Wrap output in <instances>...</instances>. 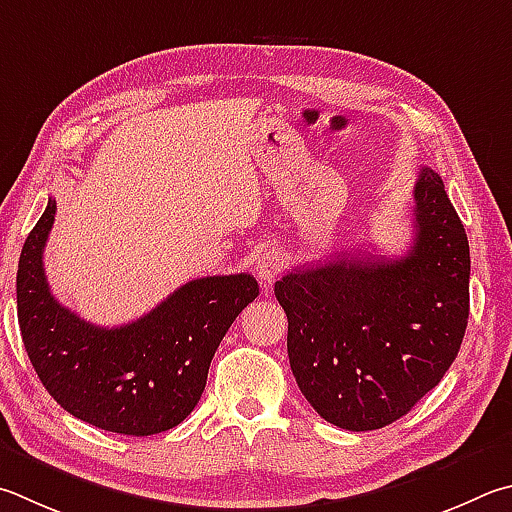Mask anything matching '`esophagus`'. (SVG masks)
Masks as SVG:
<instances>
[{
	"label": "esophagus",
	"mask_w": 512,
	"mask_h": 512,
	"mask_svg": "<svg viewBox=\"0 0 512 512\" xmlns=\"http://www.w3.org/2000/svg\"><path fill=\"white\" fill-rule=\"evenodd\" d=\"M284 268V259L275 253V250H264L262 255L257 257L255 262V271H257V277L262 280L264 286L273 284L275 277L282 273Z\"/></svg>",
	"instance_id": "esophagus-1"
}]
</instances>
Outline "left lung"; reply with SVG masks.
I'll use <instances>...</instances> for the list:
<instances>
[{"instance_id": "left-lung-1", "label": "left lung", "mask_w": 512, "mask_h": 512, "mask_svg": "<svg viewBox=\"0 0 512 512\" xmlns=\"http://www.w3.org/2000/svg\"><path fill=\"white\" fill-rule=\"evenodd\" d=\"M414 244L403 257L349 255L284 275L297 387L351 432L405 416L457 358L470 313V246L441 176L414 185Z\"/></svg>"}]
</instances>
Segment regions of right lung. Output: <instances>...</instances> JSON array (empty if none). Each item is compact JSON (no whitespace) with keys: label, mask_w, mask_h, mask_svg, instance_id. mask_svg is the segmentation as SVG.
I'll list each match as a JSON object with an SVG mask.
<instances>
[{"label":"right lung","mask_w":512,"mask_h":512,"mask_svg":"<svg viewBox=\"0 0 512 512\" xmlns=\"http://www.w3.org/2000/svg\"><path fill=\"white\" fill-rule=\"evenodd\" d=\"M53 221L49 199L17 266V320L35 374L64 410L100 430H172L199 403L212 356L259 295L257 280L248 273L199 277L143 318L96 327L51 295L42 257Z\"/></svg>","instance_id":"add662e5"}]
</instances>
